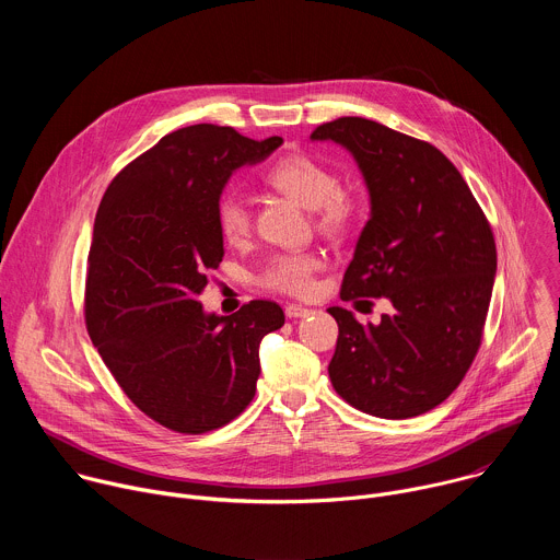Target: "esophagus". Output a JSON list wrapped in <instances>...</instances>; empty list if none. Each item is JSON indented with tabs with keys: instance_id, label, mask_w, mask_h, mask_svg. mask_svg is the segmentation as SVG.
Masks as SVG:
<instances>
[{
	"instance_id": "obj_1",
	"label": "esophagus",
	"mask_w": 560,
	"mask_h": 560,
	"mask_svg": "<svg viewBox=\"0 0 560 560\" xmlns=\"http://www.w3.org/2000/svg\"><path fill=\"white\" fill-rule=\"evenodd\" d=\"M307 314H312V310L305 307V305H296V303L285 305V316L288 318H301V316H307Z\"/></svg>"
}]
</instances>
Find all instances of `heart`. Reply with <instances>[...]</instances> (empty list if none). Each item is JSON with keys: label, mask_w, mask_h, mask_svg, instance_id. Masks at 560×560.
I'll list each match as a JSON object with an SVG mask.
<instances>
[{"label": "heart", "mask_w": 560, "mask_h": 560, "mask_svg": "<svg viewBox=\"0 0 560 560\" xmlns=\"http://www.w3.org/2000/svg\"><path fill=\"white\" fill-rule=\"evenodd\" d=\"M266 182L303 208H312L316 228L330 236L350 234L361 217V197L339 186L337 173L310 154L281 156L268 168ZM217 225L228 244H244L253 230L246 201L234 195L223 197L217 206ZM322 264L316 253H281L266 264L259 283L281 294L307 296L314 290V272Z\"/></svg>", "instance_id": "obj_1"}]
</instances>
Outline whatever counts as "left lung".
Instances as JSON below:
<instances>
[{
	"label": "left lung",
	"instance_id": "1",
	"mask_svg": "<svg viewBox=\"0 0 560 560\" xmlns=\"http://www.w3.org/2000/svg\"><path fill=\"white\" fill-rule=\"evenodd\" d=\"M310 137L346 145L370 190L372 212L341 299L385 296L394 307L378 326L328 307L339 324L330 381L365 415H425L458 387L481 348L497 275L490 221L428 141L363 117H339Z\"/></svg>",
	"mask_w": 560,
	"mask_h": 560
}]
</instances>
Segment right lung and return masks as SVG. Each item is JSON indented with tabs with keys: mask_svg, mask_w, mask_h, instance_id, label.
<instances>
[{
	"mask_svg": "<svg viewBox=\"0 0 560 560\" xmlns=\"http://www.w3.org/2000/svg\"><path fill=\"white\" fill-rule=\"evenodd\" d=\"M283 143L197 124L159 139L110 182L86 266V330L130 401L154 423L203 434L255 398L261 339L285 324L275 301L206 314L223 257L217 206L230 175Z\"/></svg>",
	"mask_w": 560,
	"mask_h": 560,
	"instance_id": "right-lung-1",
	"label": "right lung"
}]
</instances>
